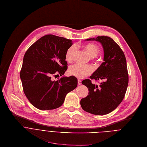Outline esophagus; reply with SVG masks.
Instances as JSON below:
<instances>
[{
  "mask_svg": "<svg viewBox=\"0 0 147 147\" xmlns=\"http://www.w3.org/2000/svg\"><path fill=\"white\" fill-rule=\"evenodd\" d=\"M78 84L79 85H80V84H82V81H81L80 79H78Z\"/></svg>",
  "mask_w": 147,
  "mask_h": 147,
  "instance_id": "obj_1",
  "label": "esophagus"
}]
</instances>
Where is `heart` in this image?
Instances as JSON below:
<instances>
[{
    "label": "heart",
    "mask_w": 147,
    "mask_h": 147,
    "mask_svg": "<svg viewBox=\"0 0 147 147\" xmlns=\"http://www.w3.org/2000/svg\"><path fill=\"white\" fill-rule=\"evenodd\" d=\"M85 51L92 58L96 57L100 53V47L94 43H89L84 46ZM76 50L75 46H71L65 54V60L70 62L73 60V57ZM93 72V68L90 65H82L78 64L72 65L69 67L68 73L69 75L77 78L82 79L90 75Z\"/></svg>",
    "instance_id": "b5f03b06"
}]
</instances>
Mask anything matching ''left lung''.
Listing matches in <instances>:
<instances>
[{
    "instance_id": "left-lung-1",
    "label": "left lung",
    "mask_w": 147,
    "mask_h": 147,
    "mask_svg": "<svg viewBox=\"0 0 147 147\" xmlns=\"http://www.w3.org/2000/svg\"><path fill=\"white\" fill-rule=\"evenodd\" d=\"M86 40L97 41L103 47L104 62L90 77L102 82L96 85L90 79L82 81L89 92L80 100V105L87 112L104 115L116 109L125 97L129 83L126 59L119 46L108 36H97Z\"/></svg>"
}]
</instances>
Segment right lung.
I'll list each match as a JSON object with an SVG mask.
<instances>
[{
	"mask_svg": "<svg viewBox=\"0 0 147 147\" xmlns=\"http://www.w3.org/2000/svg\"><path fill=\"white\" fill-rule=\"evenodd\" d=\"M72 45L71 40L47 35L26 51L20 78L26 98L36 108L50 110L61 107L67 94L77 87L75 76L52 79V76H61L67 71L65 54Z\"/></svg>",
	"mask_w": 147,
	"mask_h": 147,
	"instance_id": "1",
	"label": "right lung"
}]
</instances>
